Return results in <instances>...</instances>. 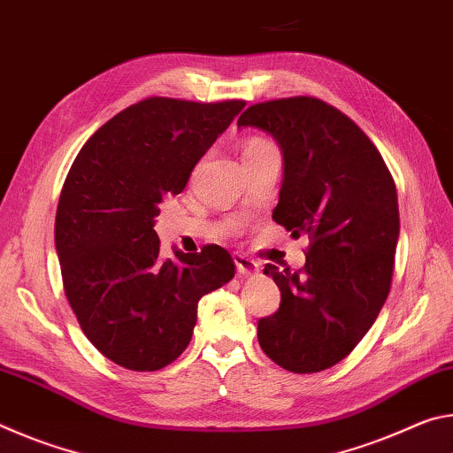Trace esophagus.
<instances>
[{"label": "esophagus", "instance_id": "1", "mask_svg": "<svg viewBox=\"0 0 453 453\" xmlns=\"http://www.w3.org/2000/svg\"><path fill=\"white\" fill-rule=\"evenodd\" d=\"M234 262H235L237 272H240V275H243V278H251V275H256L259 272V264L256 259H251L243 254H235Z\"/></svg>", "mask_w": 453, "mask_h": 453}]
</instances>
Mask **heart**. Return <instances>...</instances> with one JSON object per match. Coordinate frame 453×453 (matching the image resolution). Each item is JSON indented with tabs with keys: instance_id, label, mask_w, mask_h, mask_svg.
I'll use <instances>...</instances> for the list:
<instances>
[{
	"instance_id": "heart-1",
	"label": "heart",
	"mask_w": 453,
	"mask_h": 453,
	"mask_svg": "<svg viewBox=\"0 0 453 453\" xmlns=\"http://www.w3.org/2000/svg\"><path fill=\"white\" fill-rule=\"evenodd\" d=\"M267 145H272V143H270V142H265V140H259V137H251V140H248V142L243 143L242 157H243V156H248V153H251V151L264 150V148H267Z\"/></svg>"
}]
</instances>
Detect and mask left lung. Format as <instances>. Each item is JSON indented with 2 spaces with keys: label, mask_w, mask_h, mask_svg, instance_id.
I'll list each match as a JSON object with an SVG mask.
<instances>
[{
  "label": "left lung",
  "mask_w": 453,
  "mask_h": 453,
  "mask_svg": "<svg viewBox=\"0 0 453 453\" xmlns=\"http://www.w3.org/2000/svg\"><path fill=\"white\" fill-rule=\"evenodd\" d=\"M237 127H256L280 145L283 180L272 218L291 237H310L302 273L265 264L281 303L259 319L257 342L283 370H327L386 303L400 237L395 183L370 137L316 97L256 104Z\"/></svg>",
  "instance_id": "obj_1"
}]
</instances>
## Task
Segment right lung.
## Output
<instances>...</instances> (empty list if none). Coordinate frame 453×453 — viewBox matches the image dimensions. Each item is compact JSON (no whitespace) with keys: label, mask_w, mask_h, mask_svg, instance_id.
<instances>
[{"label":"right lung","mask_w":453,"mask_h":453,"mask_svg":"<svg viewBox=\"0 0 453 453\" xmlns=\"http://www.w3.org/2000/svg\"><path fill=\"white\" fill-rule=\"evenodd\" d=\"M245 107L150 97L89 137L56 213L64 289L88 340L113 364L156 372L188 348L197 302L235 275L219 245L159 256L157 205L178 196L196 164Z\"/></svg>","instance_id":"right-lung-1"}]
</instances>
